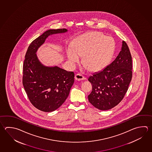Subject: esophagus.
<instances>
[{"instance_id": "obj_1", "label": "esophagus", "mask_w": 152, "mask_h": 152, "mask_svg": "<svg viewBox=\"0 0 152 152\" xmlns=\"http://www.w3.org/2000/svg\"><path fill=\"white\" fill-rule=\"evenodd\" d=\"M75 78L76 80H82L86 79V78L84 76H83V75L80 74H77L75 75Z\"/></svg>"}]
</instances>
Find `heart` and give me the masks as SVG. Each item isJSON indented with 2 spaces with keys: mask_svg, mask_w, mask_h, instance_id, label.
Wrapping results in <instances>:
<instances>
[{
  "mask_svg": "<svg viewBox=\"0 0 152 152\" xmlns=\"http://www.w3.org/2000/svg\"><path fill=\"white\" fill-rule=\"evenodd\" d=\"M114 40L100 32H92L78 37L67 50V56L72 62L82 57L83 66L89 71L98 72L103 69L115 51Z\"/></svg>",
  "mask_w": 152,
  "mask_h": 152,
  "instance_id": "heart-1",
  "label": "heart"
}]
</instances>
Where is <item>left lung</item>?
Masks as SVG:
<instances>
[{"instance_id": "1", "label": "left lung", "mask_w": 152, "mask_h": 152, "mask_svg": "<svg viewBox=\"0 0 152 152\" xmlns=\"http://www.w3.org/2000/svg\"><path fill=\"white\" fill-rule=\"evenodd\" d=\"M132 56L125 41L117 57L106 68L88 78L92 86L89 102L100 110H107L123 100L132 78Z\"/></svg>"}]
</instances>
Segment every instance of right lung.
<instances>
[{"mask_svg": "<svg viewBox=\"0 0 152 152\" xmlns=\"http://www.w3.org/2000/svg\"><path fill=\"white\" fill-rule=\"evenodd\" d=\"M66 31V29L61 28L44 32L32 41L25 56L23 76L24 89L32 105L43 112L54 111L65 102L74 82V73L56 66H43L35 53L49 35Z\"/></svg>", "mask_w": 152, "mask_h": 152, "instance_id": "1", "label": "right lung"}]
</instances>
